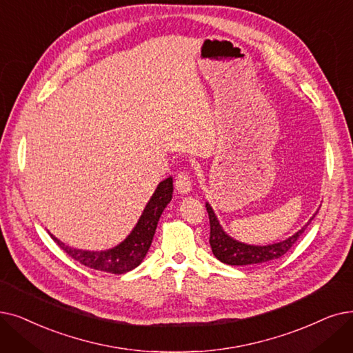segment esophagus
Segmentation results:
<instances>
[{"label":"esophagus","mask_w":353,"mask_h":353,"mask_svg":"<svg viewBox=\"0 0 353 353\" xmlns=\"http://www.w3.org/2000/svg\"><path fill=\"white\" fill-rule=\"evenodd\" d=\"M174 186H176V190L179 193H183V194L189 193L192 190V179H190V176L186 172H180L176 176Z\"/></svg>","instance_id":"obj_1"}]
</instances>
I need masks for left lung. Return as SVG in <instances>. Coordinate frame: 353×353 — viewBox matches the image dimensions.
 Returning <instances> with one entry per match:
<instances>
[{
    "instance_id": "8db88e82",
    "label": "left lung",
    "mask_w": 353,
    "mask_h": 353,
    "mask_svg": "<svg viewBox=\"0 0 353 353\" xmlns=\"http://www.w3.org/2000/svg\"><path fill=\"white\" fill-rule=\"evenodd\" d=\"M206 210L209 214V223H210V238L209 243L213 255L216 256L219 261L229 264V265H255V264H265L272 261V259H277L287 254L291 247L297 242V239L301 236V234L305 231L307 225H304L297 234L293 236H290L288 239L279 242V243H272V245H265V247H255V245H247V243H241L231 236H228L223 229L221 228L216 216L206 203ZM313 219V218H312Z\"/></svg>"
}]
</instances>
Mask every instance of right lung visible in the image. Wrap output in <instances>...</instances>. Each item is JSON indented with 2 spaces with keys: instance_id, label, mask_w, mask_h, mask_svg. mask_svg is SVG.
<instances>
[{
  "instance_id": "obj_1",
  "label": "right lung",
  "mask_w": 353,
  "mask_h": 353,
  "mask_svg": "<svg viewBox=\"0 0 353 353\" xmlns=\"http://www.w3.org/2000/svg\"><path fill=\"white\" fill-rule=\"evenodd\" d=\"M172 194L173 179L168 177L160 183L154 194L151 196L139 223L134 228V231L128 235V238L124 242H121L118 247L112 250L101 252L74 250L66 247L63 242H60L53 235L50 236L69 256H72L74 261L81 263L82 265L98 271L124 274L141 264L145 254L148 252L161 213L167 203L172 201Z\"/></svg>"
}]
</instances>
